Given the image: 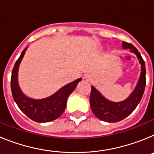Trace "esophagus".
<instances>
[{
    "instance_id": "1",
    "label": "esophagus",
    "mask_w": 154,
    "mask_h": 154,
    "mask_svg": "<svg viewBox=\"0 0 154 154\" xmlns=\"http://www.w3.org/2000/svg\"><path fill=\"white\" fill-rule=\"evenodd\" d=\"M85 79H86L87 81H89V80L91 79V76L89 75H86L85 76Z\"/></svg>"
}]
</instances>
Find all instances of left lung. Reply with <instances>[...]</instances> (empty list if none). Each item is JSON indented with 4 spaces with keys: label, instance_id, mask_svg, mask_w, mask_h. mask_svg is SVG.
Masks as SVG:
<instances>
[{
    "label": "left lung",
    "instance_id": "8db88e82",
    "mask_svg": "<svg viewBox=\"0 0 154 154\" xmlns=\"http://www.w3.org/2000/svg\"><path fill=\"white\" fill-rule=\"evenodd\" d=\"M123 49H130V52L137 55L141 65V72L138 82L129 97L123 101L112 102L100 93L93 85L91 86L90 106L92 112L100 120L108 123H116L123 120L133 112L140 102L146 86V69L145 62L141 57L140 53L130 43L123 42Z\"/></svg>",
    "mask_w": 154,
    "mask_h": 154
}]
</instances>
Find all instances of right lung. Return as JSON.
<instances>
[{
    "instance_id": "add662e5",
    "label": "right lung",
    "mask_w": 154,
    "mask_h": 154,
    "mask_svg": "<svg viewBox=\"0 0 154 154\" xmlns=\"http://www.w3.org/2000/svg\"><path fill=\"white\" fill-rule=\"evenodd\" d=\"M28 47L21 52L14 66L11 79L12 96L19 109L25 115L37 123H48L55 120L64 112L67 99L75 90L82 78L77 79L64 85L51 96L44 99H33L27 96L21 91L18 83V69Z\"/></svg>"
}]
</instances>
